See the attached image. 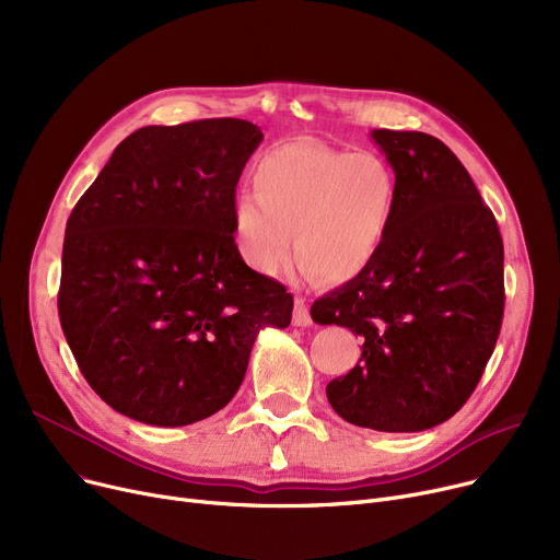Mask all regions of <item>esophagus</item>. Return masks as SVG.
Segmentation results:
<instances>
[{
    "instance_id": "34e87169",
    "label": "esophagus",
    "mask_w": 560,
    "mask_h": 560,
    "mask_svg": "<svg viewBox=\"0 0 560 560\" xmlns=\"http://www.w3.org/2000/svg\"><path fill=\"white\" fill-rule=\"evenodd\" d=\"M292 325L295 327H311L313 319L308 313V304L302 298H295V311H292Z\"/></svg>"
}]
</instances>
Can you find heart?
<instances>
[{"mask_svg": "<svg viewBox=\"0 0 560 560\" xmlns=\"http://www.w3.org/2000/svg\"><path fill=\"white\" fill-rule=\"evenodd\" d=\"M252 195L233 201V238L252 270L275 277L292 256L302 270L342 283L386 245L397 213V176L372 152L347 154L317 140H288L252 167Z\"/></svg>", "mask_w": 560, "mask_h": 560, "instance_id": "heart-1", "label": "heart"}]
</instances>
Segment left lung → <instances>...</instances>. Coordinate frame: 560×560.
<instances>
[{
  "label": "left lung",
  "instance_id": "left-lung-1",
  "mask_svg": "<svg viewBox=\"0 0 560 560\" xmlns=\"http://www.w3.org/2000/svg\"><path fill=\"white\" fill-rule=\"evenodd\" d=\"M397 176L393 229L368 270L311 306L363 338L327 386L357 427L408 433L450 420L475 393L504 317V243L472 176L422 131L374 129Z\"/></svg>",
  "mask_w": 560,
  "mask_h": 560
}]
</instances>
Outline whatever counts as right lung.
<instances>
[{"mask_svg":"<svg viewBox=\"0 0 560 560\" xmlns=\"http://www.w3.org/2000/svg\"><path fill=\"white\" fill-rule=\"evenodd\" d=\"M260 140L235 117L142 127L72 209L58 317L117 413L154 427L211 418L238 393L258 331L290 325L292 295L233 238L235 186Z\"/></svg>","mask_w":560,"mask_h":560,"instance_id":"obj_1","label":"right lung"}]
</instances>
